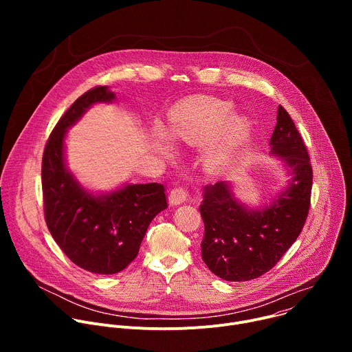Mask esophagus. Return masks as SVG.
<instances>
[{
	"label": "esophagus",
	"mask_w": 352,
	"mask_h": 352,
	"mask_svg": "<svg viewBox=\"0 0 352 352\" xmlns=\"http://www.w3.org/2000/svg\"><path fill=\"white\" fill-rule=\"evenodd\" d=\"M186 199H188V192H186L184 188H174V189L170 192V196H168L170 205H173V206H177V205L184 204Z\"/></svg>",
	"instance_id": "1"
}]
</instances>
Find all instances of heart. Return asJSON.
Returning <instances> with one entry per match:
<instances>
[{
	"instance_id": "heart-1",
	"label": "heart",
	"mask_w": 352,
	"mask_h": 352,
	"mask_svg": "<svg viewBox=\"0 0 352 352\" xmlns=\"http://www.w3.org/2000/svg\"><path fill=\"white\" fill-rule=\"evenodd\" d=\"M231 109L230 103L212 97L188 98L171 116V136L186 143H205L219 135L208 160L216 170L226 168L242 152L250 131L243 117H230Z\"/></svg>"
}]
</instances>
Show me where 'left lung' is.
<instances>
[{"label": "left lung", "mask_w": 352, "mask_h": 352, "mask_svg": "<svg viewBox=\"0 0 352 352\" xmlns=\"http://www.w3.org/2000/svg\"><path fill=\"white\" fill-rule=\"evenodd\" d=\"M270 155L285 174V186L262 208H250L235 196L230 181L204 188L200 214L205 223L202 259L227 281L254 280L269 272L295 242L305 224L312 189L307 146L289 114L278 106L270 138Z\"/></svg>", "instance_id": "obj_1"}]
</instances>
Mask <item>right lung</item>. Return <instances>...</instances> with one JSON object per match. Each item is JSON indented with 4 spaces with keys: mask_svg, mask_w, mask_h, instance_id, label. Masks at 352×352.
Wrapping results in <instances>:
<instances>
[{
    "mask_svg": "<svg viewBox=\"0 0 352 352\" xmlns=\"http://www.w3.org/2000/svg\"><path fill=\"white\" fill-rule=\"evenodd\" d=\"M117 98L109 86L82 94L61 117L44 148L41 185L47 227L76 266L94 274H116L138 255L148 224L164 209L162 184H124L94 193L71 173L65 138L85 113Z\"/></svg>",
    "mask_w": 352,
    "mask_h": 352,
    "instance_id": "1",
    "label": "right lung"
}]
</instances>
